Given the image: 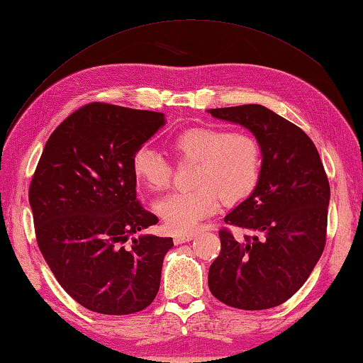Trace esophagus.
<instances>
[{
  "label": "esophagus",
  "mask_w": 363,
  "mask_h": 363,
  "mask_svg": "<svg viewBox=\"0 0 363 363\" xmlns=\"http://www.w3.org/2000/svg\"><path fill=\"white\" fill-rule=\"evenodd\" d=\"M194 237H195V234H176V235L173 237V242H174L176 245H181V243L190 242Z\"/></svg>",
  "instance_id": "esophagus-1"
}]
</instances>
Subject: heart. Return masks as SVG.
<instances>
[{"label":"heart","instance_id":"b5f03b06","mask_svg":"<svg viewBox=\"0 0 363 363\" xmlns=\"http://www.w3.org/2000/svg\"><path fill=\"white\" fill-rule=\"evenodd\" d=\"M179 165L195 164L191 186L156 204V212L172 233H187L217 212L220 201L235 206L248 199L262 176V148L257 138L242 130L218 126H194L172 140ZM137 182L146 190L165 191L174 168L168 159L148 146L137 148L130 159Z\"/></svg>","mask_w":363,"mask_h":363}]
</instances>
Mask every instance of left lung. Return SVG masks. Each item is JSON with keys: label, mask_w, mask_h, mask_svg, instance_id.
I'll return each mask as SVG.
<instances>
[{"label": "left lung", "mask_w": 363, "mask_h": 363, "mask_svg": "<svg viewBox=\"0 0 363 363\" xmlns=\"http://www.w3.org/2000/svg\"><path fill=\"white\" fill-rule=\"evenodd\" d=\"M238 123L262 148L254 194L225 217L221 251L209 268V289L223 304L262 311L303 287L326 245L329 181L317 146L303 129L259 104L209 111Z\"/></svg>", "instance_id": "1"}]
</instances>
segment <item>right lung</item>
<instances>
[{
    "instance_id": "obj_1",
    "label": "right lung",
    "mask_w": 363,
    "mask_h": 363,
    "mask_svg": "<svg viewBox=\"0 0 363 363\" xmlns=\"http://www.w3.org/2000/svg\"><path fill=\"white\" fill-rule=\"evenodd\" d=\"M162 125L160 112L89 103L52 130L37 164V245L62 289L91 312H140L159 291L173 238L129 237L159 221L138 203L130 159Z\"/></svg>"
}]
</instances>
